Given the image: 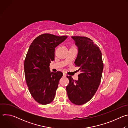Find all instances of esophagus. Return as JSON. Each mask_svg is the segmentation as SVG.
<instances>
[{
  "mask_svg": "<svg viewBox=\"0 0 128 128\" xmlns=\"http://www.w3.org/2000/svg\"><path fill=\"white\" fill-rule=\"evenodd\" d=\"M66 76V74H63V76H64V77H65Z\"/></svg>",
  "mask_w": 128,
  "mask_h": 128,
  "instance_id": "obj_1",
  "label": "esophagus"
}]
</instances>
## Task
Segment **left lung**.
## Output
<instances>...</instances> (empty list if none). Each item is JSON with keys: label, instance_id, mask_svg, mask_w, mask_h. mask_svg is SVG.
<instances>
[{"label": "left lung", "instance_id": "8db88e82", "mask_svg": "<svg viewBox=\"0 0 128 128\" xmlns=\"http://www.w3.org/2000/svg\"><path fill=\"white\" fill-rule=\"evenodd\" d=\"M78 54L74 63L81 74L78 80L67 76L69 82L66 86L68 97L74 104L82 105L90 101L97 90L103 70L102 53L90 39L82 36H72Z\"/></svg>", "mask_w": 128, "mask_h": 128}]
</instances>
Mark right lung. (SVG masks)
Instances as JSON below:
<instances>
[{"label": "right lung", "mask_w": 128, "mask_h": 128, "mask_svg": "<svg viewBox=\"0 0 128 128\" xmlns=\"http://www.w3.org/2000/svg\"><path fill=\"white\" fill-rule=\"evenodd\" d=\"M67 36L42 34L31 43L24 61L25 76L30 93L42 105L51 103L55 96L61 71L50 72V63L54 60V48Z\"/></svg>", "instance_id": "add662e5"}]
</instances>
